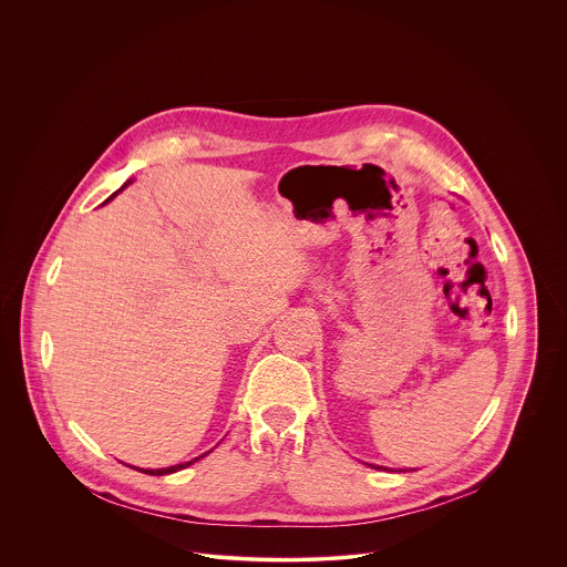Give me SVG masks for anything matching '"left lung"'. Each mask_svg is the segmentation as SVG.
<instances>
[{"mask_svg": "<svg viewBox=\"0 0 567 567\" xmlns=\"http://www.w3.org/2000/svg\"><path fill=\"white\" fill-rule=\"evenodd\" d=\"M378 470H380V467H378Z\"/></svg>", "mask_w": 567, "mask_h": 567, "instance_id": "1", "label": "left lung"}]
</instances>
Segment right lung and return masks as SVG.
<instances>
[{
	"mask_svg": "<svg viewBox=\"0 0 567 567\" xmlns=\"http://www.w3.org/2000/svg\"><path fill=\"white\" fill-rule=\"evenodd\" d=\"M126 185H124V187H126ZM124 187H122V189H124ZM120 190H117V193H120ZM111 197H115V193H113ZM206 454H208V452H206ZM206 454H202V456H206ZM193 461H197V458H193ZM193 461H189V463H181V465H172V467H163V470H138V472H143V474H150V476H163V474H172V472H178V470L187 467V465H190Z\"/></svg>",
	"mask_w": 567,
	"mask_h": 567,
	"instance_id": "obj_1",
	"label": "right lung"
}]
</instances>
